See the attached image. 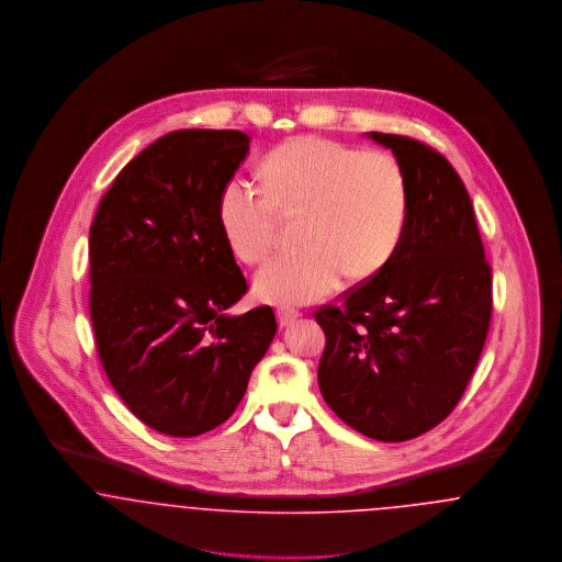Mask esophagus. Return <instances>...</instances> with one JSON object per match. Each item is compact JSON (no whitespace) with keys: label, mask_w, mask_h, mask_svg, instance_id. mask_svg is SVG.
I'll return each mask as SVG.
<instances>
[{"label":"esophagus","mask_w":562,"mask_h":562,"mask_svg":"<svg viewBox=\"0 0 562 562\" xmlns=\"http://www.w3.org/2000/svg\"><path fill=\"white\" fill-rule=\"evenodd\" d=\"M301 314L293 310V307H280L278 310V324L280 326H291L296 318H299Z\"/></svg>","instance_id":"34e87169"}]
</instances>
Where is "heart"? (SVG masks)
<instances>
[{"label": "heart", "instance_id": "heart-1", "mask_svg": "<svg viewBox=\"0 0 562 562\" xmlns=\"http://www.w3.org/2000/svg\"><path fill=\"white\" fill-rule=\"evenodd\" d=\"M266 196L244 181L218 195V223L234 255L263 263L276 244L278 214L301 213L305 246L273 259L255 278L271 303L301 305L333 293L341 278L364 282L392 259L406 221L401 164L322 136H294L259 164Z\"/></svg>", "mask_w": 562, "mask_h": 562}]
</instances>
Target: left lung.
<instances>
[{
	"label": "left lung",
	"mask_w": 562,
	"mask_h": 562,
	"mask_svg": "<svg viewBox=\"0 0 562 562\" xmlns=\"http://www.w3.org/2000/svg\"><path fill=\"white\" fill-rule=\"evenodd\" d=\"M406 181L396 252L341 305L318 310L322 398L349 428L402 442L438 426L463 396L488 333L493 294L472 200L445 156L401 134Z\"/></svg>",
	"instance_id": "obj_1"
}]
</instances>
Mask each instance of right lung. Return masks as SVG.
I'll return each mask as SVG.
<instances>
[{"label":"right lung","instance_id":"obj_1","mask_svg":"<svg viewBox=\"0 0 562 562\" xmlns=\"http://www.w3.org/2000/svg\"><path fill=\"white\" fill-rule=\"evenodd\" d=\"M240 131H175L143 149L90 227V318L109 383L151 429L191 438L221 426L276 335L218 223V195L248 156Z\"/></svg>","mask_w":562,"mask_h":562}]
</instances>
